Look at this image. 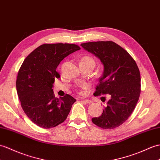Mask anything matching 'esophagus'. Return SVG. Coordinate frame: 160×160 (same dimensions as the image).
Listing matches in <instances>:
<instances>
[{"instance_id": "1", "label": "esophagus", "mask_w": 160, "mask_h": 160, "mask_svg": "<svg viewBox=\"0 0 160 160\" xmlns=\"http://www.w3.org/2000/svg\"><path fill=\"white\" fill-rule=\"evenodd\" d=\"M83 101H84V102L87 103H92V101H91V100H90V99H84Z\"/></svg>"}]
</instances>
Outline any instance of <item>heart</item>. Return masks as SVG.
Instances as JSON below:
<instances>
[{"label": "heart", "instance_id": "1", "mask_svg": "<svg viewBox=\"0 0 160 160\" xmlns=\"http://www.w3.org/2000/svg\"><path fill=\"white\" fill-rule=\"evenodd\" d=\"M80 62H84V63H87V64H89L92 65V67L94 68V66L95 65V61L94 60L93 58H92L91 57H90V56H84V57H83L82 58H81L80 60ZM88 86V84H84L81 86V88H87ZM80 92L82 93V91H80Z\"/></svg>", "mask_w": 160, "mask_h": 160}]
</instances>
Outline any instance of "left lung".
<instances>
[{"label": "left lung", "mask_w": 160, "mask_h": 160, "mask_svg": "<svg viewBox=\"0 0 160 160\" xmlns=\"http://www.w3.org/2000/svg\"><path fill=\"white\" fill-rule=\"evenodd\" d=\"M103 65L95 96L108 94L110 99L100 117L92 118L98 127L110 129L121 125L135 109L140 94V74L127 51L111 41L81 44Z\"/></svg>", "instance_id": "left-lung-1"}]
</instances>
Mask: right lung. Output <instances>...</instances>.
<instances>
[{"label": "right lung", "instance_id": "obj_1", "mask_svg": "<svg viewBox=\"0 0 160 160\" xmlns=\"http://www.w3.org/2000/svg\"><path fill=\"white\" fill-rule=\"evenodd\" d=\"M80 50L76 44L45 43L27 56L18 73L16 89L27 116L44 129L64 121L76 101L71 95L55 98L54 79L60 78L57 68L68 55Z\"/></svg>", "mask_w": 160, "mask_h": 160}]
</instances>
